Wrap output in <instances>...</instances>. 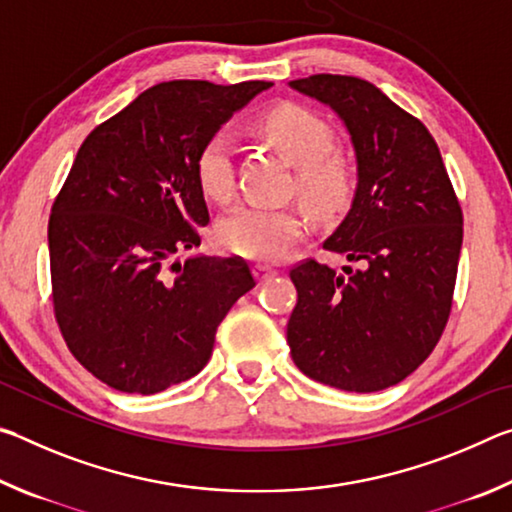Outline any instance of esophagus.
Here are the masks:
<instances>
[{"mask_svg":"<svg viewBox=\"0 0 512 512\" xmlns=\"http://www.w3.org/2000/svg\"><path fill=\"white\" fill-rule=\"evenodd\" d=\"M253 273H255V277H257V282H259V284H264V282L271 280V277H275V275H277L275 268L266 266V264H257V266L253 268Z\"/></svg>","mask_w":512,"mask_h":512,"instance_id":"34e87169","label":"esophagus"}]
</instances>
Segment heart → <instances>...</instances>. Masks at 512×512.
Listing matches in <instances>:
<instances>
[{
	"label": "heart",
	"instance_id": "1",
	"mask_svg": "<svg viewBox=\"0 0 512 512\" xmlns=\"http://www.w3.org/2000/svg\"><path fill=\"white\" fill-rule=\"evenodd\" d=\"M259 133L298 167L296 189L316 216L339 212L350 196V176L339 158H332L334 133L323 119L300 106H275L257 121ZM196 180L205 196L225 201L235 189L232 142L214 133L196 155ZM305 232V216L296 207L244 203L219 221L216 239L223 250L255 262H275L289 253Z\"/></svg>",
	"mask_w": 512,
	"mask_h": 512
}]
</instances>
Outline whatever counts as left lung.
<instances>
[{
	"label": "left lung",
	"instance_id": "left-lung-1",
	"mask_svg": "<svg viewBox=\"0 0 512 512\" xmlns=\"http://www.w3.org/2000/svg\"><path fill=\"white\" fill-rule=\"evenodd\" d=\"M341 119L357 160L350 210L323 248L359 262L343 273L311 259L289 273L293 363L320 384L375 393L400 384L443 334L463 244V212L438 144L375 85L316 74L289 83Z\"/></svg>",
	"mask_w": 512,
	"mask_h": 512
}]
</instances>
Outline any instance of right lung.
<instances>
[{
    "mask_svg": "<svg viewBox=\"0 0 512 512\" xmlns=\"http://www.w3.org/2000/svg\"><path fill=\"white\" fill-rule=\"evenodd\" d=\"M271 83L153 85L85 137L51 207L54 309L67 348L121 393L192 379L216 327L255 287L239 257L178 253L210 223L201 146Z\"/></svg>",
    "mask_w": 512,
    "mask_h": 512,
    "instance_id": "add662e5",
    "label": "right lung"
}]
</instances>
